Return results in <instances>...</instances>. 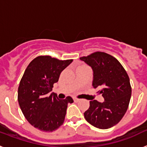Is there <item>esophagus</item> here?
Listing matches in <instances>:
<instances>
[{
  "label": "esophagus",
  "instance_id": "esophagus-1",
  "mask_svg": "<svg viewBox=\"0 0 147 147\" xmlns=\"http://www.w3.org/2000/svg\"><path fill=\"white\" fill-rule=\"evenodd\" d=\"M73 99H74V101L75 102H78L79 101H80V98H76V97H74V98H73Z\"/></svg>",
  "mask_w": 147,
  "mask_h": 147
}]
</instances>
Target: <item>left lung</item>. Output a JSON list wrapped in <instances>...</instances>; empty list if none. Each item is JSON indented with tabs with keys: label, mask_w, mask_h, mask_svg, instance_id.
Segmentation results:
<instances>
[{
	"label": "left lung",
	"mask_w": 147,
	"mask_h": 147,
	"mask_svg": "<svg viewBox=\"0 0 147 147\" xmlns=\"http://www.w3.org/2000/svg\"><path fill=\"white\" fill-rule=\"evenodd\" d=\"M80 59L91 66L93 71V86L100 89L105 102H90L84 113L87 121L99 129H108L124 117L131 98L129 78L119 61L113 56L96 51Z\"/></svg>",
	"instance_id": "left-lung-1"
}]
</instances>
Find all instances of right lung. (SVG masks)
<instances>
[{"instance_id":"right-lung-1","label":"right lung","mask_w":147,"mask_h":147,"mask_svg":"<svg viewBox=\"0 0 147 147\" xmlns=\"http://www.w3.org/2000/svg\"><path fill=\"white\" fill-rule=\"evenodd\" d=\"M73 59L60 60L49 55L38 56L27 66L18 87V100L26 120L43 132H53L63 123L71 96L59 99L50 94L61 72Z\"/></svg>"}]
</instances>
